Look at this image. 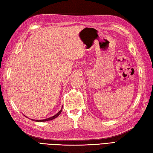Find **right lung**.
<instances>
[{
	"instance_id": "obj_1",
	"label": "right lung",
	"mask_w": 153,
	"mask_h": 153,
	"mask_svg": "<svg viewBox=\"0 0 153 153\" xmlns=\"http://www.w3.org/2000/svg\"><path fill=\"white\" fill-rule=\"evenodd\" d=\"M62 108H61V110L60 111H59L57 114H55V116H53V117H49V118H48V119H45V120H33V121H50V120H54V119H55L56 117H58V116H59V114H60L61 113V111H62Z\"/></svg>"
}]
</instances>
